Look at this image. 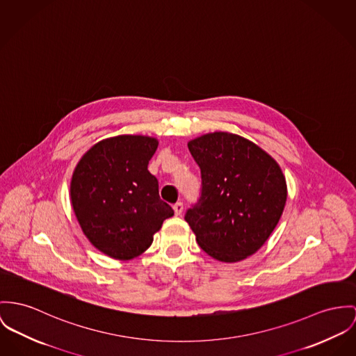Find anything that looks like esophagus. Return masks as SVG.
Here are the masks:
<instances>
[{
  "mask_svg": "<svg viewBox=\"0 0 356 356\" xmlns=\"http://www.w3.org/2000/svg\"><path fill=\"white\" fill-rule=\"evenodd\" d=\"M183 209H184V206L181 202H177L176 204H173V211L176 216H180L183 213Z\"/></svg>",
  "mask_w": 356,
  "mask_h": 356,
  "instance_id": "esophagus-1",
  "label": "esophagus"
}]
</instances>
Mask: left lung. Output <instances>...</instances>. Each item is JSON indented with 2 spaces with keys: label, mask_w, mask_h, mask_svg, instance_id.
<instances>
[{
  "label": "left lung",
  "mask_w": 356,
  "mask_h": 356,
  "mask_svg": "<svg viewBox=\"0 0 356 356\" xmlns=\"http://www.w3.org/2000/svg\"><path fill=\"white\" fill-rule=\"evenodd\" d=\"M188 149L202 173V195L186 214L199 246L223 263L256 253L274 232L287 199L274 159L237 134L195 138Z\"/></svg>",
  "instance_id": "obj_1"
}]
</instances>
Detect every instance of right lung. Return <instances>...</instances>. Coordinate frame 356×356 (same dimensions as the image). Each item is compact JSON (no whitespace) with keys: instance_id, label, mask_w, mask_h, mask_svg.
<instances>
[{"instance_id":"right-lung-1","label":"right lung","mask_w":356,"mask_h":356,"mask_svg":"<svg viewBox=\"0 0 356 356\" xmlns=\"http://www.w3.org/2000/svg\"><path fill=\"white\" fill-rule=\"evenodd\" d=\"M159 140L118 136L93 145L76 166L70 200L90 244L116 260H131L153 243L173 210L147 170Z\"/></svg>"}]
</instances>
